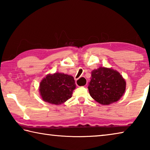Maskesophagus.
<instances>
[{
    "label": "esophagus",
    "mask_w": 150,
    "mask_h": 150,
    "mask_svg": "<svg viewBox=\"0 0 150 150\" xmlns=\"http://www.w3.org/2000/svg\"><path fill=\"white\" fill-rule=\"evenodd\" d=\"M78 80H79V79H78ZM86 85H87V84H85V86Z\"/></svg>",
    "instance_id": "esophagus-1"
}]
</instances>
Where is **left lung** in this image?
I'll list each match as a JSON object with an SVG mask.
<instances>
[{
  "instance_id": "8db88e82",
  "label": "left lung",
  "mask_w": 150,
  "mask_h": 150,
  "mask_svg": "<svg viewBox=\"0 0 150 150\" xmlns=\"http://www.w3.org/2000/svg\"><path fill=\"white\" fill-rule=\"evenodd\" d=\"M88 88L93 99L108 105L118 101L123 95L126 81L116 71L100 67L91 72Z\"/></svg>"
}]
</instances>
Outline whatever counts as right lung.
Listing matches in <instances>:
<instances>
[{
	"mask_svg": "<svg viewBox=\"0 0 150 150\" xmlns=\"http://www.w3.org/2000/svg\"><path fill=\"white\" fill-rule=\"evenodd\" d=\"M75 88L74 78L64 73L47 75L40 84V92L42 99L57 105L69 99Z\"/></svg>",
	"mask_w": 150,
	"mask_h": 150,
	"instance_id": "right-lung-1",
	"label": "right lung"
}]
</instances>
